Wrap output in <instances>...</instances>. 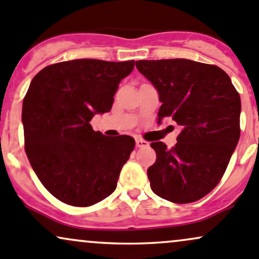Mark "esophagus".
<instances>
[{"mask_svg":"<svg viewBox=\"0 0 259 259\" xmlns=\"http://www.w3.org/2000/svg\"><path fill=\"white\" fill-rule=\"evenodd\" d=\"M136 145H137L138 148H144V147H148L149 143H148V142H145L144 139H136Z\"/></svg>","mask_w":259,"mask_h":259,"instance_id":"1","label":"esophagus"}]
</instances>
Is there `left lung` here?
Returning <instances> with one entry per match:
<instances>
[{"label": "left lung", "mask_w": 259, "mask_h": 259, "mask_svg": "<svg viewBox=\"0 0 259 259\" xmlns=\"http://www.w3.org/2000/svg\"><path fill=\"white\" fill-rule=\"evenodd\" d=\"M161 106L158 122L181 127L175 147L153 142L156 161L148 168L150 188L174 203H192L219 184L240 138L241 99L219 67L192 60L137 61Z\"/></svg>", "instance_id": "8db88e82"}]
</instances>
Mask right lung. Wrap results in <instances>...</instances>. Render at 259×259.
Listing matches in <instances>:
<instances>
[{
  "label": "right lung",
  "mask_w": 259,
  "mask_h": 259,
  "mask_svg": "<svg viewBox=\"0 0 259 259\" xmlns=\"http://www.w3.org/2000/svg\"><path fill=\"white\" fill-rule=\"evenodd\" d=\"M135 61L73 60L37 73L23 100L25 153L44 187L61 202L89 207L109 197L135 139L106 137L89 122L111 110Z\"/></svg>",
  "instance_id": "obj_1"
}]
</instances>
